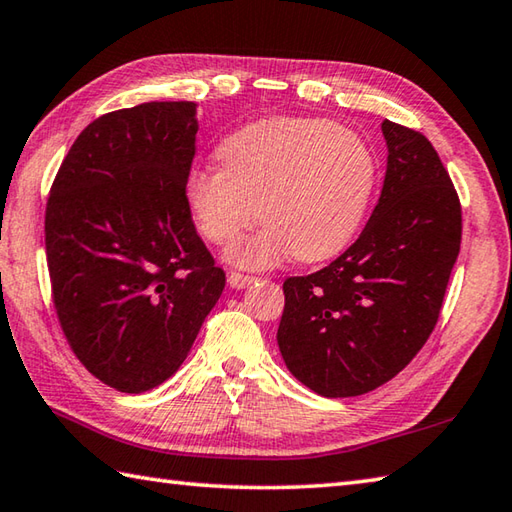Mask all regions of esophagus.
Here are the masks:
<instances>
[{
    "label": "esophagus",
    "mask_w": 512,
    "mask_h": 512,
    "mask_svg": "<svg viewBox=\"0 0 512 512\" xmlns=\"http://www.w3.org/2000/svg\"><path fill=\"white\" fill-rule=\"evenodd\" d=\"M255 282H257V277L244 275V273H235V270L228 275V284L233 286V288H237V290H239V288H248L250 284H255Z\"/></svg>",
    "instance_id": "1"
}]
</instances>
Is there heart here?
<instances>
[{"label":"heart","mask_w":512,"mask_h":512,"mask_svg":"<svg viewBox=\"0 0 512 512\" xmlns=\"http://www.w3.org/2000/svg\"><path fill=\"white\" fill-rule=\"evenodd\" d=\"M222 168L195 170L186 199L202 235L230 246L262 219L266 228L239 244V264L266 268L337 255L362 224L377 184V157L353 130L322 117H266L217 146Z\"/></svg>","instance_id":"1"}]
</instances>
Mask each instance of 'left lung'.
<instances>
[{"instance_id": "left-lung-1", "label": "left lung", "mask_w": 512, "mask_h": 512, "mask_svg": "<svg viewBox=\"0 0 512 512\" xmlns=\"http://www.w3.org/2000/svg\"><path fill=\"white\" fill-rule=\"evenodd\" d=\"M384 188L362 235L335 262L284 282L277 328L299 382L355 397L404 370L433 333L462 244V204L433 144L384 119Z\"/></svg>"}]
</instances>
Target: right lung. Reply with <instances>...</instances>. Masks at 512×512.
Segmentation results:
<instances>
[{
	"label": "right lung",
	"mask_w": 512,
	"mask_h": 512,
	"mask_svg": "<svg viewBox=\"0 0 512 512\" xmlns=\"http://www.w3.org/2000/svg\"><path fill=\"white\" fill-rule=\"evenodd\" d=\"M193 102H148L90 122L46 204L59 326L79 362L119 393L182 366L226 286L190 215Z\"/></svg>",
	"instance_id": "add662e5"
}]
</instances>
